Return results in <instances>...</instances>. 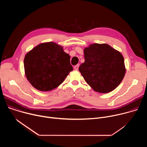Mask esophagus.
I'll return each instance as SVG.
<instances>
[{"label":"esophagus","instance_id":"1","mask_svg":"<svg viewBox=\"0 0 147 147\" xmlns=\"http://www.w3.org/2000/svg\"><path fill=\"white\" fill-rule=\"evenodd\" d=\"M79 64L78 65H76L74 67V70H77L78 69V68H79Z\"/></svg>","mask_w":147,"mask_h":147}]
</instances>
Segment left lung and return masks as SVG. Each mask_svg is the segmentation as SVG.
Here are the masks:
<instances>
[{"mask_svg": "<svg viewBox=\"0 0 147 147\" xmlns=\"http://www.w3.org/2000/svg\"><path fill=\"white\" fill-rule=\"evenodd\" d=\"M85 61L79 71L96 92L114 90L123 80L125 67L122 54L107 44H92L84 49Z\"/></svg>", "mask_w": 147, "mask_h": 147, "instance_id": "1", "label": "left lung"}]
</instances>
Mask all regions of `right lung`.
I'll list each match as a JSON object with an SVG mask.
<instances>
[{"label":"right lung","mask_w":147,"mask_h":147,"mask_svg":"<svg viewBox=\"0 0 147 147\" xmlns=\"http://www.w3.org/2000/svg\"><path fill=\"white\" fill-rule=\"evenodd\" d=\"M70 56L63 47L53 42L41 43L25 56L26 76L31 84L40 91H50L64 81L73 71Z\"/></svg>","instance_id":"obj_1"}]
</instances>
